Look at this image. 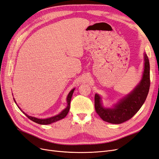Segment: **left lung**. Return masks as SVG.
I'll list each match as a JSON object with an SVG mask.
<instances>
[{"label":"left lung","mask_w":159,"mask_h":159,"mask_svg":"<svg viewBox=\"0 0 159 159\" xmlns=\"http://www.w3.org/2000/svg\"><path fill=\"white\" fill-rule=\"evenodd\" d=\"M145 66L142 79L133 91L125 96L112 108H105L100 96L95 95V111L104 121L120 124L128 121L135 115L147 99L150 88V64L145 53Z\"/></svg>","instance_id":"left-lung-1"}]
</instances>
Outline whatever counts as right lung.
<instances>
[{
    "instance_id": "obj_1",
    "label": "right lung",
    "mask_w": 159,
    "mask_h": 159,
    "mask_svg": "<svg viewBox=\"0 0 159 159\" xmlns=\"http://www.w3.org/2000/svg\"><path fill=\"white\" fill-rule=\"evenodd\" d=\"M74 89H75V88H74L73 89H71L70 92L69 93L68 97H67V103H68V105H67V107H66V109H64L61 113H60L58 115H56V116L52 117H50V118L42 119H38V118L34 117H32V116H29V115H28L27 114L25 113V112H23V113H25L26 115V117L28 119H30L31 121L35 122L36 123L40 124V125H48V124H51L52 123H54V122H56L57 121H59V120H61L62 119H64L66 116L67 114H68V112H69L70 107L71 99V97H72V95H73ZM14 102H15V100H14ZM17 106H18V105H17ZM18 108L20 109V108L19 107H18Z\"/></svg>"
}]
</instances>
